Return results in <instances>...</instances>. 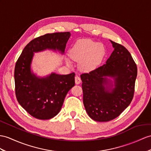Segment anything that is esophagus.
Here are the masks:
<instances>
[{"instance_id": "esophagus-1", "label": "esophagus", "mask_w": 151, "mask_h": 151, "mask_svg": "<svg viewBox=\"0 0 151 151\" xmlns=\"http://www.w3.org/2000/svg\"><path fill=\"white\" fill-rule=\"evenodd\" d=\"M81 82V79L80 77L78 76H76V78H75V83L76 84H79Z\"/></svg>"}]
</instances>
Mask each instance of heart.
Segmentation results:
<instances>
[{
	"label": "heart",
	"instance_id": "heart-1",
	"mask_svg": "<svg viewBox=\"0 0 151 151\" xmlns=\"http://www.w3.org/2000/svg\"><path fill=\"white\" fill-rule=\"evenodd\" d=\"M105 54V49L102 44L91 40H80L73 46L70 56L73 60L80 61L79 67L84 71H91L100 64ZM68 65L71 62L67 59Z\"/></svg>",
	"mask_w": 151,
	"mask_h": 151
}]
</instances>
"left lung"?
<instances>
[{
	"mask_svg": "<svg viewBox=\"0 0 151 151\" xmlns=\"http://www.w3.org/2000/svg\"><path fill=\"white\" fill-rule=\"evenodd\" d=\"M110 42L114 50L106 63L81 75L84 108L88 116L97 122H108L119 116L130 104L134 92L137 65L126 48Z\"/></svg>",
	"mask_w": 151,
	"mask_h": 151,
	"instance_id": "left-lung-1",
	"label": "left lung"
}]
</instances>
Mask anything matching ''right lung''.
<instances>
[{
	"instance_id": "1",
	"label": "right lung",
	"mask_w": 151,
	"mask_h": 151,
	"mask_svg": "<svg viewBox=\"0 0 151 151\" xmlns=\"http://www.w3.org/2000/svg\"><path fill=\"white\" fill-rule=\"evenodd\" d=\"M70 32H55L36 38L25 47L14 67L15 94L18 102L36 119L48 120L60 111L68 91L75 85V73H51L39 77L31 70L34 53L52 50L63 54Z\"/></svg>"
}]
</instances>
